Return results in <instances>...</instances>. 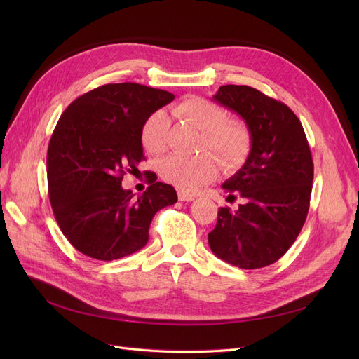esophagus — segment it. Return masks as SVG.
Masks as SVG:
<instances>
[{
  "instance_id": "34e87169",
  "label": "esophagus",
  "mask_w": 359,
  "mask_h": 359,
  "mask_svg": "<svg viewBox=\"0 0 359 359\" xmlns=\"http://www.w3.org/2000/svg\"><path fill=\"white\" fill-rule=\"evenodd\" d=\"M178 199H180L181 202H191V201L194 199V194L180 190V191H178Z\"/></svg>"
}]
</instances>
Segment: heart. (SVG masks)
<instances>
[{"label":"heart","instance_id":"1","mask_svg":"<svg viewBox=\"0 0 359 359\" xmlns=\"http://www.w3.org/2000/svg\"><path fill=\"white\" fill-rule=\"evenodd\" d=\"M172 114L201 130L202 149H211L226 170L238 168L250 148V135L244 124L227 121L222 106L203 99L189 97L172 109ZM169 121L163 111L151 114L144 123L140 140L148 153L158 154L168 144ZM160 177L181 190L191 191L217 175L215 158L203 153L194 157L170 154L158 163Z\"/></svg>","mask_w":359,"mask_h":359}]
</instances>
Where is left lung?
<instances>
[{"mask_svg": "<svg viewBox=\"0 0 359 359\" xmlns=\"http://www.w3.org/2000/svg\"><path fill=\"white\" fill-rule=\"evenodd\" d=\"M212 100L240 115L250 133L248 157L223 184L244 199L220 208L208 233L212 253L243 269L268 266L295 243L307 219L313 160L298 116L247 85H223Z\"/></svg>", "mask_w": 359, "mask_h": 359, "instance_id": "left-lung-1", "label": "left lung"}]
</instances>
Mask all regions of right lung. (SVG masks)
<instances>
[{"label": "right lung", "instance_id": "obj_1", "mask_svg": "<svg viewBox=\"0 0 359 359\" xmlns=\"http://www.w3.org/2000/svg\"><path fill=\"white\" fill-rule=\"evenodd\" d=\"M175 95L140 83H107L78 97L62 112L48 148V184L64 236L81 253L114 260L145 247L157 211L178 201L154 182L137 199L121 187L144 160L147 118Z\"/></svg>", "mask_w": 359, "mask_h": 359}]
</instances>
